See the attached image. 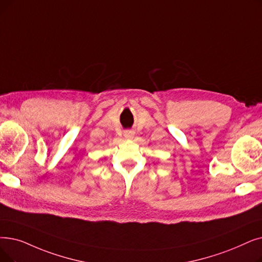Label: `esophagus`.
<instances>
[{"label": "esophagus", "mask_w": 262, "mask_h": 262, "mask_svg": "<svg viewBox=\"0 0 262 262\" xmlns=\"http://www.w3.org/2000/svg\"><path fill=\"white\" fill-rule=\"evenodd\" d=\"M124 137L126 139H133L134 132L133 130H125L124 132Z\"/></svg>", "instance_id": "esophagus-1"}]
</instances>
